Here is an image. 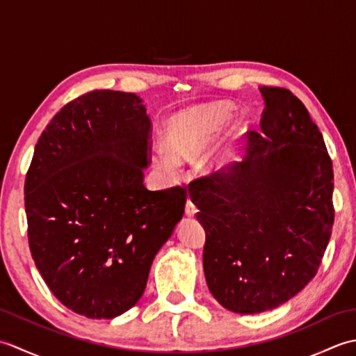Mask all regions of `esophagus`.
<instances>
[{"instance_id": "esophagus-1", "label": "esophagus", "mask_w": 356, "mask_h": 356, "mask_svg": "<svg viewBox=\"0 0 356 356\" xmlns=\"http://www.w3.org/2000/svg\"><path fill=\"white\" fill-rule=\"evenodd\" d=\"M185 214H186L188 217H194L195 214H197V208H195V205H194V203H193L190 199H188V202H186Z\"/></svg>"}]
</instances>
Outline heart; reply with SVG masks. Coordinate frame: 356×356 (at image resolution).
I'll return each mask as SVG.
<instances>
[{
  "label": "heart",
  "mask_w": 356,
  "mask_h": 356,
  "mask_svg": "<svg viewBox=\"0 0 356 356\" xmlns=\"http://www.w3.org/2000/svg\"><path fill=\"white\" fill-rule=\"evenodd\" d=\"M232 107L226 102L197 105L176 113L163 127V143L166 151H159L153 162L166 177L179 174L180 161L191 162L200 156L229 122ZM243 127L238 124L220 145L203 156L197 168L207 177L220 176L228 171L237 156V140Z\"/></svg>",
  "instance_id": "obj_1"
}]
</instances>
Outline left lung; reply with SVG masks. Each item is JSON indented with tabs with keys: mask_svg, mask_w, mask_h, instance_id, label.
Instances as JSON below:
<instances>
[{
	"mask_svg": "<svg viewBox=\"0 0 356 356\" xmlns=\"http://www.w3.org/2000/svg\"><path fill=\"white\" fill-rule=\"evenodd\" d=\"M261 133L243 162L190 193L207 234L203 269L228 311L260 314L315 277L334 226V168L323 134L287 88L260 87Z\"/></svg>",
	"mask_w": 356,
	"mask_h": 356,
	"instance_id": "1",
	"label": "left lung"
}]
</instances>
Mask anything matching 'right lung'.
I'll return each mask as SVG.
<instances>
[{
    "mask_svg": "<svg viewBox=\"0 0 356 356\" xmlns=\"http://www.w3.org/2000/svg\"><path fill=\"white\" fill-rule=\"evenodd\" d=\"M149 134L139 96L93 90L64 105L36 142L24 184L30 252L53 295L87 318L138 303L184 216L185 188L143 185Z\"/></svg>",
    "mask_w": 356,
    "mask_h": 356,
    "instance_id": "1",
    "label": "right lung"
}]
</instances>
